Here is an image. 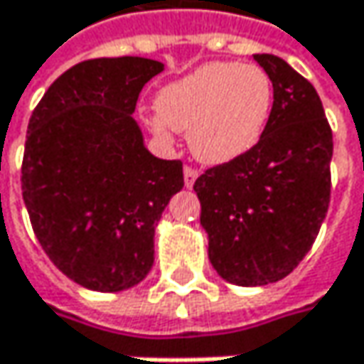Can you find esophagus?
<instances>
[{
  "label": "esophagus",
  "mask_w": 364,
  "mask_h": 364,
  "mask_svg": "<svg viewBox=\"0 0 364 364\" xmlns=\"http://www.w3.org/2000/svg\"><path fill=\"white\" fill-rule=\"evenodd\" d=\"M183 179H185V187H193V183L198 179V171L185 166V168H183Z\"/></svg>",
  "instance_id": "34e87169"
}]
</instances>
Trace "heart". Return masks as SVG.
I'll list each match as a JSON object with an SVG mask.
<instances>
[{
    "instance_id": "1",
    "label": "heart",
    "mask_w": 364,
    "mask_h": 364,
    "mask_svg": "<svg viewBox=\"0 0 364 364\" xmlns=\"http://www.w3.org/2000/svg\"><path fill=\"white\" fill-rule=\"evenodd\" d=\"M272 77L259 65L213 60L166 84L149 130L164 143L187 132L191 154L210 166L240 160L263 139L274 109Z\"/></svg>"
}]
</instances>
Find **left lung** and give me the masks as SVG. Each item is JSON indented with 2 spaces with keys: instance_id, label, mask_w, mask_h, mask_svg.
<instances>
[{
  "instance_id": "left-lung-1",
  "label": "left lung",
  "mask_w": 364,
  "mask_h": 364,
  "mask_svg": "<svg viewBox=\"0 0 364 364\" xmlns=\"http://www.w3.org/2000/svg\"><path fill=\"white\" fill-rule=\"evenodd\" d=\"M253 58L276 92L265 134L253 151L193 183L208 259L238 287L289 276L312 249L331 198L333 134L318 92L280 56Z\"/></svg>"
}]
</instances>
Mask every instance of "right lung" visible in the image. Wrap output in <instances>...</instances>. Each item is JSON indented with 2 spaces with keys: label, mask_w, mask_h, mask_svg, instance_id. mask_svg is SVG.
I'll list each match as a JSON object with an SVG mask.
<instances>
[{
  "label": "right lung",
  "mask_w": 364,
  "mask_h": 364,
  "mask_svg": "<svg viewBox=\"0 0 364 364\" xmlns=\"http://www.w3.org/2000/svg\"><path fill=\"white\" fill-rule=\"evenodd\" d=\"M164 63L92 58L67 69L29 119L23 200L41 249L73 282L119 293L154 265L156 225L183 189V164L160 160L132 117Z\"/></svg>",
  "instance_id": "obj_1"
}]
</instances>
